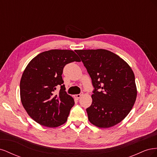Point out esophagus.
Instances as JSON below:
<instances>
[{
  "mask_svg": "<svg viewBox=\"0 0 157 157\" xmlns=\"http://www.w3.org/2000/svg\"><path fill=\"white\" fill-rule=\"evenodd\" d=\"M83 95V93H80L79 94H77V95H75V98L77 99H79Z\"/></svg>",
  "mask_w": 157,
  "mask_h": 157,
  "instance_id": "1",
  "label": "esophagus"
}]
</instances>
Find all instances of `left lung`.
Listing matches in <instances>:
<instances>
[{
	"label": "left lung",
	"instance_id": "1",
	"mask_svg": "<svg viewBox=\"0 0 157 157\" xmlns=\"http://www.w3.org/2000/svg\"><path fill=\"white\" fill-rule=\"evenodd\" d=\"M94 87L92 103L86 109L89 121L101 128L124 120L137 97L135 76L120 56L105 49L77 50Z\"/></svg>",
	"mask_w": 157,
	"mask_h": 157
}]
</instances>
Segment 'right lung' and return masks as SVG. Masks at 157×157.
I'll return each mask as SVG.
<instances>
[{
    "mask_svg": "<svg viewBox=\"0 0 157 157\" xmlns=\"http://www.w3.org/2000/svg\"><path fill=\"white\" fill-rule=\"evenodd\" d=\"M80 62L73 50H50L31 60L20 80V98L28 115L39 124L48 128L62 125L67 121L74 99L67 94L61 75L64 66ZM61 86L57 94V86Z\"/></svg>",
    "mask_w": 157,
    "mask_h": 157,
    "instance_id": "1",
    "label": "right lung"
}]
</instances>
